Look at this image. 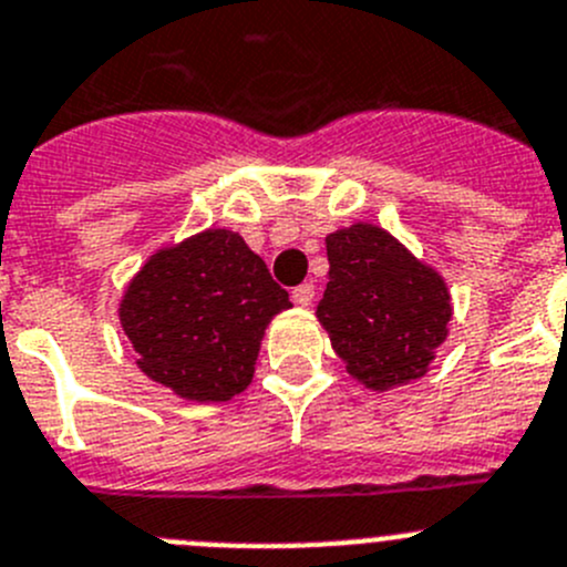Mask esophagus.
<instances>
[{"label":"esophagus","instance_id":"34e87169","mask_svg":"<svg viewBox=\"0 0 567 567\" xmlns=\"http://www.w3.org/2000/svg\"><path fill=\"white\" fill-rule=\"evenodd\" d=\"M293 301L296 305H301V308H308V305H313V299H316V288H313V282H301V285H296L293 288Z\"/></svg>","mask_w":567,"mask_h":567}]
</instances>
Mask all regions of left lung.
<instances>
[{"label":"left lung","instance_id":"obj_1","mask_svg":"<svg viewBox=\"0 0 567 567\" xmlns=\"http://www.w3.org/2000/svg\"><path fill=\"white\" fill-rule=\"evenodd\" d=\"M327 259L330 282L316 316L347 372L374 391L422 378L447 338L444 279L372 224L327 237Z\"/></svg>","mask_w":567,"mask_h":567}]
</instances>
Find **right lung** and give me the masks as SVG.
Here are the masks:
<instances>
[{"instance_id": "right-lung-1", "label": "right lung", "mask_w": 567, "mask_h": 567, "mask_svg": "<svg viewBox=\"0 0 567 567\" xmlns=\"http://www.w3.org/2000/svg\"><path fill=\"white\" fill-rule=\"evenodd\" d=\"M288 308V290L246 240L209 229L147 259L120 321L147 378L184 400L226 403L251 383L268 321Z\"/></svg>"}]
</instances>
